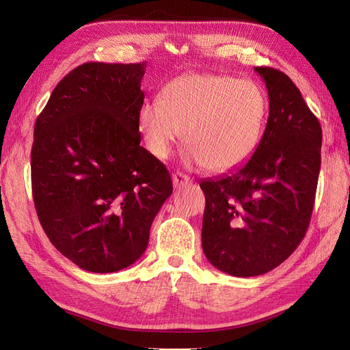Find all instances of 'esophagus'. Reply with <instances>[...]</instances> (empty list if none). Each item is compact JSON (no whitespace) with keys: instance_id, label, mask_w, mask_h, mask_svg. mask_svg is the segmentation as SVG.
Masks as SVG:
<instances>
[{"instance_id":"esophagus-1","label":"esophagus","mask_w":350,"mask_h":350,"mask_svg":"<svg viewBox=\"0 0 350 350\" xmlns=\"http://www.w3.org/2000/svg\"><path fill=\"white\" fill-rule=\"evenodd\" d=\"M189 182H191V177L183 174V173H180V172H176V173L173 174V185H174V187L185 186V185H187Z\"/></svg>"}]
</instances>
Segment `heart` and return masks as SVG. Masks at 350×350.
Here are the masks:
<instances>
[{"instance_id": "obj_1", "label": "heart", "mask_w": 350, "mask_h": 350, "mask_svg": "<svg viewBox=\"0 0 350 350\" xmlns=\"http://www.w3.org/2000/svg\"><path fill=\"white\" fill-rule=\"evenodd\" d=\"M267 114V98L256 83L193 73L170 82L163 103L152 99L141 107L139 131L148 151L159 159L183 135L189 163L226 173L254 155Z\"/></svg>"}]
</instances>
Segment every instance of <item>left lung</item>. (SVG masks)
<instances>
[{
    "label": "left lung",
    "mask_w": 350,
    "mask_h": 350,
    "mask_svg": "<svg viewBox=\"0 0 350 350\" xmlns=\"http://www.w3.org/2000/svg\"><path fill=\"white\" fill-rule=\"evenodd\" d=\"M268 89L269 116L254 155L228 174L201 182L204 254L219 271L261 275L302 242L321 167L323 131L291 77L255 67Z\"/></svg>",
    "instance_id": "obj_1"
}]
</instances>
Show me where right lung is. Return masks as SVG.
<instances>
[{
	"instance_id": "right-lung-1",
	"label": "right lung",
	"mask_w": 350,
	"mask_h": 350,
	"mask_svg": "<svg viewBox=\"0 0 350 350\" xmlns=\"http://www.w3.org/2000/svg\"><path fill=\"white\" fill-rule=\"evenodd\" d=\"M146 63H85L38 116L32 193L45 234L86 271L114 273L142 256L173 192L165 165L141 146Z\"/></svg>"
}]
</instances>
